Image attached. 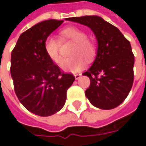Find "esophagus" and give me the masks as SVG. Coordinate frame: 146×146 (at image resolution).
<instances>
[{
  "label": "esophagus",
  "instance_id": "34e87169",
  "mask_svg": "<svg viewBox=\"0 0 146 146\" xmlns=\"http://www.w3.org/2000/svg\"><path fill=\"white\" fill-rule=\"evenodd\" d=\"M74 76H75L76 80H79V79L80 78V76H81V74H75Z\"/></svg>",
  "mask_w": 146,
  "mask_h": 146
}]
</instances>
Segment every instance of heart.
I'll use <instances>...</instances> for the list:
<instances>
[{
  "label": "heart",
  "mask_w": 146,
  "mask_h": 146,
  "mask_svg": "<svg viewBox=\"0 0 146 146\" xmlns=\"http://www.w3.org/2000/svg\"><path fill=\"white\" fill-rule=\"evenodd\" d=\"M60 33L64 39L70 40L76 43V45L72 48L70 52L72 56L62 61L61 68L68 72H78L85 66V59L88 61H91L95 58L97 46L93 41L88 39V34L85 31L76 27L64 28ZM44 48L51 61L57 64L61 62L62 56L60 53V42L56 37L53 36L47 37L44 40Z\"/></svg>",
  "instance_id": "obj_1"
}]
</instances>
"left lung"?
Here are the masks:
<instances>
[{
	"mask_svg": "<svg viewBox=\"0 0 146 146\" xmlns=\"http://www.w3.org/2000/svg\"><path fill=\"white\" fill-rule=\"evenodd\" d=\"M66 20L88 27L98 40V52L91 67L83 73L90 79L85 96L95 107L111 110L119 106L132 88L134 55L130 42L115 26L99 16Z\"/></svg>",
	"mask_w": 146,
	"mask_h": 146,
	"instance_id": "obj_1",
	"label": "left lung"
}]
</instances>
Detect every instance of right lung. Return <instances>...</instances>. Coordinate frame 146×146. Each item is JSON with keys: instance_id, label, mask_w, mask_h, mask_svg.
Listing matches in <instances>:
<instances>
[{"instance_id": "1", "label": "right lung", "mask_w": 146, "mask_h": 146, "mask_svg": "<svg viewBox=\"0 0 146 146\" xmlns=\"http://www.w3.org/2000/svg\"><path fill=\"white\" fill-rule=\"evenodd\" d=\"M63 23L48 19L37 23L20 35L11 53L10 74L15 93L27 110L49 116L63 107L66 91L75 81L48 58L44 40Z\"/></svg>"}]
</instances>
